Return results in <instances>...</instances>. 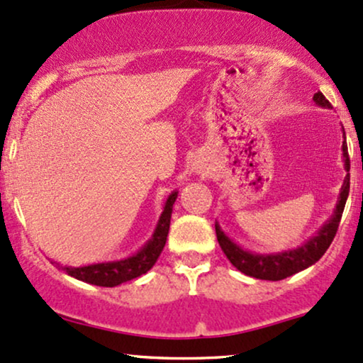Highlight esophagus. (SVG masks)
Instances as JSON below:
<instances>
[{"mask_svg":"<svg viewBox=\"0 0 363 363\" xmlns=\"http://www.w3.org/2000/svg\"><path fill=\"white\" fill-rule=\"evenodd\" d=\"M196 172H198V174H201V176H204V174H208V169H204L203 167V165H201V164H198V162H196Z\"/></svg>","mask_w":363,"mask_h":363,"instance_id":"34e87169","label":"esophagus"}]
</instances>
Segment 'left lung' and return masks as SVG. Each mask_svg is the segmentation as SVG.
Returning <instances> with one entry per match:
<instances>
[{
    "label": "left lung",
    "instance_id": "8db88e82",
    "mask_svg": "<svg viewBox=\"0 0 363 363\" xmlns=\"http://www.w3.org/2000/svg\"><path fill=\"white\" fill-rule=\"evenodd\" d=\"M313 99L318 106L331 108L330 101L321 93L314 94ZM342 150L343 165L345 170H347V176H345L343 186L342 189H340L333 215H331L330 220L318 230V233L314 235V237L306 240L301 247L277 253H253L240 247L238 243H235L230 237H226V233L221 230V226L218 225L216 221L215 228L218 243H220L221 250L225 252L226 259L233 264V267H237L240 272H243L245 276L262 279V281H282V279L291 277L292 274H298L301 270L311 267L313 264H316V262L325 255V252L328 250L331 242H333L336 230H338L340 220H342L345 209V203H347L348 193H350V174H348L350 172V159H348L347 140H343Z\"/></svg>",
    "mask_w": 363,
    "mask_h": 363
}]
</instances>
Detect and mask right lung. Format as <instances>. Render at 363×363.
<instances>
[{
    "instance_id": "right-lung-1",
    "label": "right lung",
    "mask_w": 363,
    "mask_h": 363,
    "mask_svg": "<svg viewBox=\"0 0 363 363\" xmlns=\"http://www.w3.org/2000/svg\"><path fill=\"white\" fill-rule=\"evenodd\" d=\"M177 194L179 191H172L169 194V198L164 204L162 215H160L159 221H157L154 233H152L150 240L137 253L120 260L99 262V264L82 265V267H67V265L62 267L60 265V269L71 277L77 279V281L101 287L120 286V284L140 277L142 274H147L148 270L154 267L157 259H159V255L164 250L170 226V216H172V206L176 203Z\"/></svg>"
}]
</instances>
